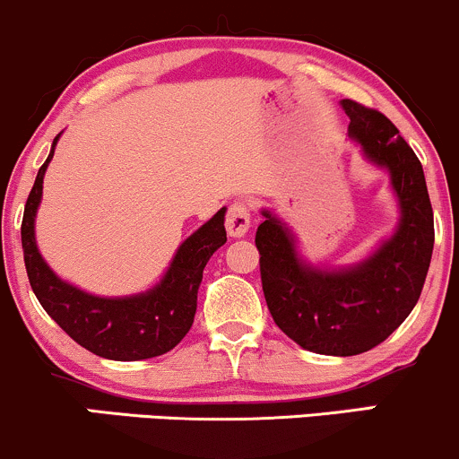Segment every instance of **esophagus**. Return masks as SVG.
I'll return each instance as SVG.
<instances>
[{
    "mask_svg": "<svg viewBox=\"0 0 459 459\" xmlns=\"http://www.w3.org/2000/svg\"><path fill=\"white\" fill-rule=\"evenodd\" d=\"M225 228H228V234L234 236V238H242L251 228V208L249 204L236 202L231 204L228 210V221H225Z\"/></svg>",
    "mask_w": 459,
    "mask_h": 459,
    "instance_id": "34e87169",
    "label": "esophagus"
}]
</instances>
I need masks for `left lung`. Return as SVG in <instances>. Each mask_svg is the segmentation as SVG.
Masks as SVG:
<instances>
[{"label": "left lung", "instance_id": "obj_1", "mask_svg": "<svg viewBox=\"0 0 459 459\" xmlns=\"http://www.w3.org/2000/svg\"><path fill=\"white\" fill-rule=\"evenodd\" d=\"M348 134L391 174L400 223L368 260L348 268H316L296 251L294 236L264 210L255 231L262 290L271 316L300 348L354 357L385 342L421 296L434 249V212L421 160L385 113L343 99Z\"/></svg>", "mask_w": 459, "mask_h": 459}]
</instances>
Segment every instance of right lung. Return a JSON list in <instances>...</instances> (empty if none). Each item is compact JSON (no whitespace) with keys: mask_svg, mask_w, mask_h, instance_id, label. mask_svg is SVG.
<instances>
[{"mask_svg":"<svg viewBox=\"0 0 459 459\" xmlns=\"http://www.w3.org/2000/svg\"><path fill=\"white\" fill-rule=\"evenodd\" d=\"M38 169L36 182L27 197L21 242L30 285L38 303L79 346L102 359L142 360L160 357L182 342L193 325L197 309V290L204 268L214 251L225 245V208L191 234L176 251L159 285L143 294L124 299H100L74 288L57 277L42 260L36 247L34 221L42 197V178L56 152Z\"/></svg>","mask_w":459,"mask_h":459,"instance_id":"obj_1","label":"right lung"}]
</instances>
